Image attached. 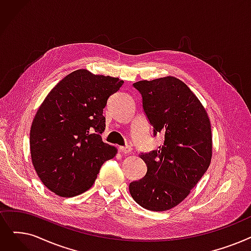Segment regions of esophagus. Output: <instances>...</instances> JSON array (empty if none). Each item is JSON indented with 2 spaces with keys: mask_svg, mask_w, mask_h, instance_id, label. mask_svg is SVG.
I'll use <instances>...</instances> for the list:
<instances>
[{
  "mask_svg": "<svg viewBox=\"0 0 251 251\" xmlns=\"http://www.w3.org/2000/svg\"><path fill=\"white\" fill-rule=\"evenodd\" d=\"M119 150H120V151H121L122 154H124V155H126V154H129V152H131V151H132V149H131V147H130V146H126V147H120V148H119Z\"/></svg>",
  "mask_w": 251,
  "mask_h": 251,
  "instance_id": "34e87169",
  "label": "esophagus"
}]
</instances>
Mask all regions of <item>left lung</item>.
Instances as JSON below:
<instances>
[{
  "mask_svg": "<svg viewBox=\"0 0 251 251\" xmlns=\"http://www.w3.org/2000/svg\"><path fill=\"white\" fill-rule=\"evenodd\" d=\"M143 97V107L154 135L164 144L141 152L146 176L129 184L134 201L151 211H165L188 197L208 169L212 156L209 118L193 91L176 77L133 84Z\"/></svg>",
  "mask_w": 251,
  "mask_h": 251,
  "instance_id": "1",
  "label": "left lung"
}]
</instances>
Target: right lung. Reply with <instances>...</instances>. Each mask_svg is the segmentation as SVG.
<instances>
[{
  "label": "right lung",
  "mask_w": 251,
  "mask_h": 251,
  "mask_svg": "<svg viewBox=\"0 0 251 251\" xmlns=\"http://www.w3.org/2000/svg\"><path fill=\"white\" fill-rule=\"evenodd\" d=\"M124 81L78 70L46 96L32 121V165L44 186L60 197L89 190L103 163L117 149L102 141L103 108Z\"/></svg>",
  "instance_id": "obj_1"
}]
</instances>
